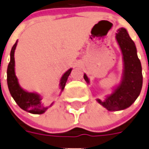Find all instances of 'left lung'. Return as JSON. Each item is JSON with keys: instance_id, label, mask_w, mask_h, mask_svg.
Masks as SVG:
<instances>
[{"instance_id": "left-lung-1", "label": "left lung", "mask_w": 149, "mask_h": 149, "mask_svg": "<svg viewBox=\"0 0 149 149\" xmlns=\"http://www.w3.org/2000/svg\"><path fill=\"white\" fill-rule=\"evenodd\" d=\"M116 40L120 47L124 60V72L122 83L104 101L97 100L109 111H118L128 108L139 95L142 87L141 65L138 58L135 43L125 28L118 30ZM84 79H89L84 74Z\"/></svg>"}]
</instances>
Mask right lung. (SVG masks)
Listing matches in <instances>:
<instances>
[{"instance_id": "add662e5", "label": "right lung", "mask_w": 149, "mask_h": 149, "mask_svg": "<svg viewBox=\"0 0 149 149\" xmlns=\"http://www.w3.org/2000/svg\"><path fill=\"white\" fill-rule=\"evenodd\" d=\"M17 41L14 43L10 51V61L8 64V71H7V80L8 86L10 95L14 98L15 102L20 108L24 111L31 112L32 114H42L48 109V107L44 106L43 103H41V99L39 95L33 93H28L21 89V87L18 84L17 79L15 76L14 72V51L17 47ZM72 69H70L63 75L60 80V87L63 90L66 80L69 75L70 74Z\"/></svg>"}]
</instances>
